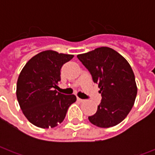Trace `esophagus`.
I'll use <instances>...</instances> for the list:
<instances>
[{
  "instance_id": "obj_1",
  "label": "esophagus",
  "mask_w": 155,
  "mask_h": 155,
  "mask_svg": "<svg viewBox=\"0 0 155 155\" xmlns=\"http://www.w3.org/2000/svg\"><path fill=\"white\" fill-rule=\"evenodd\" d=\"M77 101L78 102H80V103H83V102H84V100H82L81 98L77 97Z\"/></svg>"
}]
</instances>
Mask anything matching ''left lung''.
<instances>
[{
	"label": "left lung",
	"mask_w": 155,
	"mask_h": 155,
	"mask_svg": "<svg viewBox=\"0 0 155 155\" xmlns=\"http://www.w3.org/2000/svg\"><path fill=\"white\" fill-rule=\"evenodd\" d=\"M78 59L91 72L102 95L96 113L89 120L100 128H110L122 122L133 108L137 85L133 70L120 53L102 46L80 54Z\"/></svg>",
	"instance_id": "8db88e82"
}]
</instances>
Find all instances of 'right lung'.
Masks as SVG:
<instances>
[{
	"mask_svg": "<svg viewBox=\"0 0 155 155\" xmlns=\"http://www.w3.org/2000/svg\"><path fill=\"white\" fill-rule=\"evenodd\" d=\"M73 57L52 50L41 51L28 61L19 74L17 101L22 113L36 127L57 126L76 101L74 94L65 95L54 90L61 81L62 65Z\"/></svg>",
	"mask_w": 155,
	"mask_h": 155,
	"instance_id": "obj_1",
	"label": "right lung"
}]
</instances>
